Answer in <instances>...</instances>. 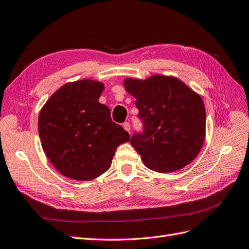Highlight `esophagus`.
<instances>
[{
  "mask_svg": "<svg viewBox=\"0 0 249 249\" xmlns=\"http://www.w3.org/2000/svg\"><path fill=\"white\" fill-rule=\"evenodd\" d=\"M123 128H124L127 132L130 133V125H129V123H127V122L123 123Z\"/></svg>",
  "mask_w": 249,
  "mask_h": 249,
  "instance_id": "obj_1",
  "label": "esophagus"
}]
</instances>
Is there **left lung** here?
<instances>
[{
	"label": "left lung",
	"instance_id": "obj_1",
	"mask_svg": "<svg viewBox=\"0 0 249 249\" xmlns=\"http://www.w3.org/2000/svg\"><path fill=\"white\" fill-rule=\"evenodd\" d=\"M123 85L136 98L144 122V133L130 140L144 165L155 172L171 173L193 161L205 140L201 96L174 76L126 78Z\"/></svg>",
	"mask_w": 249,
	"mask_h": 249
}]
</instances>
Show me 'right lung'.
Instances as JSON below:
<instances>
[{"mask_svg":"<svg viewBox=\"0 0 249 249\" xmlns=\"http://www.w3.org/2000/svg\"><path fill=\"white\" fill-rule=\"evenodd\" d=\"M104 84L83 79L68 82L48 99L38 116L42 149L54 168L71 179L97 178L110 167L118 146L129 141L99 102Z\"/></svg>","mask_w":249,"mask_h":249,"instance_id":"obj_1","label":"right lung"}]
</instances>
